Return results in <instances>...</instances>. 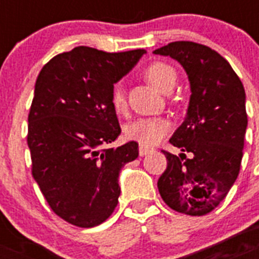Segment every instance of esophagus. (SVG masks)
Listing matches in <instances>:
<instances>
[{
  "mask_svg": "<svg viewBox=\"0 0 259 259\" xmlns=\"http://www.w3.org/2000/svg\"><path fill=\"white\" fill-rule=\"evenodd\" d=\"M150 152H152V149H150V148H148V146L140 145V148H139V154H140L141 157H144V155H146V154H149Z\"/></svg>",
  "mask_w": 259,
  "mask_h": 259,
  "instance_id": "34e87169",
  "label": "esophagus"
}]
</instances>
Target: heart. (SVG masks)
<instances>
[{
  "mask_svg": "<svg viewBox=\"0 0 259 259\" xmlns=\"http://www.w3.org/2000/svg\"><path fill=\"white\" fill-rule=\"evenodd\" d=\"M144 75L150 83L164 93L172 91L176 83V71L166 62H153L144 71ZM110 102L114 111L125 113L127 98L123 87L115 85L111 92ZM171 130V123L164 118H139L124 127V136L128 140L136 141L140 145L152 146L166 136Z\"/></svg>",
  "mask_w": 259,
  "mask_h": 259,
  "instance_id": "heart-1",
  "label": "heart"
}]
</instances>
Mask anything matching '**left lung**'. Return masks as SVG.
I'll use <instances>...</instances> for the list:
<instances>
[{
    "mask_svg": "<svg viewBox=\"0 0 259 259\" xmlns=\"http://www.w3.org/2000/svg\"><path fill=\"white\" fill-rule=\"evenodd\" d=\"M154 54L179 62L192 91L187 118L170 139L192 157L162 150L167 167L158 191L172 210L201 217L224 200L240 172L248 125L245 91L227 59L206 45L175 41Z\"/></svg>",
    "mask_w": 259,
    "mask_h": 259,
    "instance_id": "obj_1",
    "label": "left lung"
}]
</instances>
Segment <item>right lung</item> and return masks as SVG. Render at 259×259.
<instances>
[{
	"mask_svg": "<svg viewBox=\"0 0 259 259\" xmlns=\"http://www.w3.org/2000/svg\"><path fill=\"white\" fill-rule=\"evenodd\" d=\"M144 53L77 47L53 57L36 80L27 135L32 176L50 209L76 227L113 214L120 168L139 157L135 141L105 146L120 135L110 102L114 84Z\"/></svg>",
	"mask_w": 259,
	"mask_h": 259,
	"instance_id": "right-lung-1",
	"label": "right lung"
}]
</instances>
